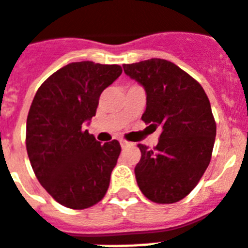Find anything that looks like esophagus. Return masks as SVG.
Listing matches in <instances>:
<instances>
[{
	"instance_id": "esophagus-1",
	"label": "esophagus",
	"mask_w": 248,
	"mask_h": 248,
	"mask_svg": "<svg viewBox=\"0 0 248 248\" xmlns=\"http://www.w3.org/2000/svg\"><path fill=\"white\" fill-rule=\"evenodd\" d=\"M120 143H121V147H122V148H127V147H131V145H132L131 141L124 140V139H121Z\"/></svg>"
}]
</instances>
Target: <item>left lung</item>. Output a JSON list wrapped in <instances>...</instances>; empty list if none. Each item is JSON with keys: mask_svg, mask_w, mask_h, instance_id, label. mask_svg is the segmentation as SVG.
<instances>
[{"mask_svg": "<svg viewBox=\"0 0 248 248\" xmlns=\"http://www.w3.org/2000/svg\"><path fill=\"white\" fill-rule=\"evenodd\" d=\"M126 75L144 87L148 127L161 128L157 145L139 144L138 186L147 199L177 203L195 188L212 157L216 122L203 87L173 62L151 58L124 65Z\"/></svg>", "mask_w": 248, "mask_h": 248, "instance_id": "1", "label": "left lung"}]
</instances>
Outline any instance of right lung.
Returning <instances> with one entry per match:
<instances>
[{"label": "right lung", "mask_w": 248, "mask_h": 248, "mask_svg": "<svg viewBox=\"0 0 248 248\" xmlns=\"http://www.w3.org/2000/svg\"><path fill=\"white\" fill-rule=\"evenodd\" d=\"M121 74L120 65L73 62L52 74L33 97L26 130L28 158L41 186L63 207L86 209L107 194L121 145L101 144L84 124Z\"/></svg>", "instance_id": "add662e5"}]
</instances>
